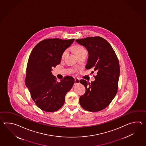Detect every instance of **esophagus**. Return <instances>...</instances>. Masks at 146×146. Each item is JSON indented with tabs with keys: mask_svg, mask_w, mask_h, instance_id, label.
Returning a JSON list of instances; mask_svg holds the SVG:
<instances>
[{
	"mask_svg": "<svg viewBox=\"0 0 146 146\" xmlns=\"http://www.w3.org/2000/svg\"><path fill=\"white\" fill-rule=\"evenodd\" d=\"M79 82H80V80L79 79H75V80H74V84H79Z\"/></svg>",
	"mask_w": 146,
	"mask_h": 146,
	"instance_id": "esophagus-1",
	"label": "esophagus"
}]
</instances>
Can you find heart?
Here are the masks:
<instances>
[{"label":"heart","instance_id":"heart-1","mask_svg":"<svg viewBox=\"0 0 146 146\" xmlns=\"http://www.w3.org/2000/svg\"><path fill=\"white\" fill-rule=\"evenodd\" d=\"M85 50V49L83 47L80 46H76L75 47L74 50V53H75V54H76L79 53V52H80L81 51H82V50ZM66 52H67V51L66 50V51H65V52L63 53L62 55V57L65 55Z\"/></svg>","mask_w":146,"mask_h":146}]
</instances>
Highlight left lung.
<instances>
[{
  "label": "left lung",
  "mask_w": 146,
  "mask_h": 146,
  "mask_svg": "<svg viewBox=\"0 0 146 146\" xmlns=\"http://www.w3.org/2000/svg\"><path fill=\"white\" fill-rule=\"evenodd\" d=\"M76 41L88 52L86 68H92L97 73L91 84L80 81L86 88V93L80 97V104L88 111H100L109 106L117 92L120 74L118 58L110 44L102 37H88Z\"/></svg>",
  "instance_id": "obj_1"
}]
</instances>
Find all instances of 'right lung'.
Returning <instances> with one entry per match:
<instances>
[{
  "label": "right lung",
  "mask_w": 146,
  "mask_h": 146,
  "mask_svg": "<svg viewBox=\"0 0 146 146\" xmlns=\"http://www.w3.org/2000/svg\"><path fill=\"white\" fill-rule=\"evenodd\" d=\"M74 40L46 39L37 44L31 52L25 85L36 105L44 111L55 112L60 109L66 93L74 84V78L71 76L57 81L51 72L53 67L60 64L62 54Z\"/></svg>",
  "instance_id": "right-lung-1"
}]
</instances>
